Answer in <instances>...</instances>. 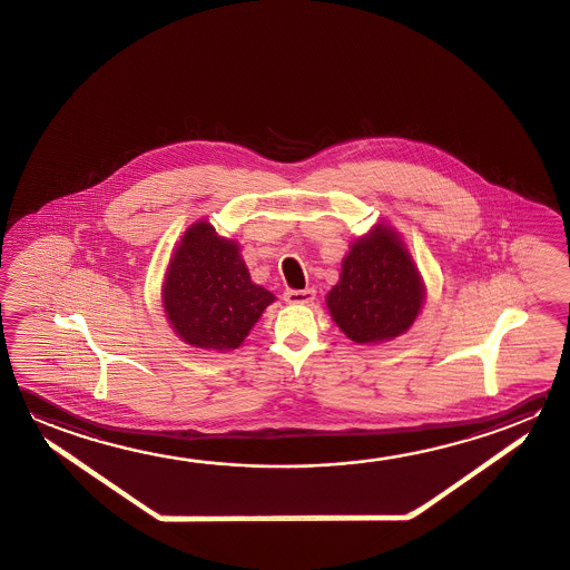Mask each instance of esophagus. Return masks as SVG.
<instances>
[{
  "instance_id": "obj_1",
  "label": "esophagus",
  "mask_w": 570,
  "mask_h": 570,
  "mask_svg": "<svg viewBox=\"0 0 570 570\" xmlns=\"http://www.w3.org/2000/svg\"><path fill=\"white\" fill-rule=\"evenodd\" d=\"M285 301L287 303H293V305H305V303H311V301L315 299V289H303V291H285Z\"/></svg>"
}]
</instances>
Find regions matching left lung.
Segmentation results:
<instances>
[{
	"label": "left lung",
	"mask_w": 570,
	"mask_h": 570,
	"mask_svg": "<svg viewBox=\"0 0 570 570\" xmlns=\"http://www.w3.org/2000/svg\"><path fill=\"white\" fill-rule=\"evenodd\" d=\"M424 283L404 240L387 225L357 240L327 293L333 322L352 342L382 343L407 332L424 303Z\"/></svg>",
	"instance_id": "obj_1"
}]
</instances>
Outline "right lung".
<instances>
[{"label":"right lung","mask_w":570,"mask_h":570,"mask_svg":"<svg viewBox=\"0 0 570 570\" xmlns=\"http://www.w3.org/2000/svg\"><path fill=\"white\" fill-rule=\"evenodd\" d=\"M273 301L271 291L250 281L235 240L218 237L207 220L187 228L163 285L166 317L183 342L213 352L237 350Z\"/></svg>","instance_id":"1"}]
</instances>
